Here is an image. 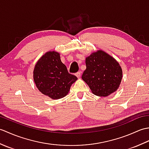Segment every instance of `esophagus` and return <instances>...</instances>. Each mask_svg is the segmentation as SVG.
I'll list each match as a JSON object with an SVG mask.
<instances>
[{"mask_svg": "<svg viewBox=\"0 0 149 149\" xmlns=\"http://www.w3.org/2000/svg\"><path fill=\"white\" fill-rule=\"evenodd\" d=\"M75 75H76L77 78H80L81 77V72H77L76 74H75Z\"/></svg>", "mask_w": 149, "mask_h": 149, "instance_id": "esophagus-1", "label": "esophagus"}]
</instances>
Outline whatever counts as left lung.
I'll list each match as a JSON object with an SVG mask.
<instances>
[{"label": "left lung", "mask_w": 149, "mask_h": 149, "mask_svg": "<svg viewBox=\"0 0 149 149\" xmlns=\"http://www.w3.org/2000/svg\"><path fill=\"white\" fill-rule=\"evenodd\" d=\"M86 65L82 79L93 94L107 97L117 90L122 81V70L112 56L99 50L87 57Z\"/></svg>", "instance_id": "left-lung-1"}]
</instances>
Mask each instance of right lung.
<instances>
[{"mask_svg": "<svg viewBox=\"0 0 149 149\" xmlns=\"http://www.w3.org/2000/svg\"><path fill=\"white\" fill-rule=\"evenodd\" d=\"M33 79L41 93L56 100L68 94L72 84L77 81V77L69 74L58 52L49 51L36 63Z\"/></svg>", "mask_w": 149, "mask_h": 149, "instance_id": "1", "label": "right lung"}]
</instances>
